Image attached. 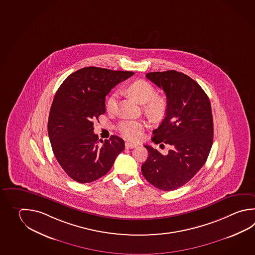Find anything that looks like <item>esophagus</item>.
<instances>
[{"label": "esophagus", "mask_w": 255, "mask_h": 255, "mask_svg": "<svg viewBox=\"0 0 255 255\" xmlns=\"http://www.w3.org/2000/svg\"><path fill=\"white\" fill-rule=\"evenodd\" d=\"M136 144H134V143H130V142H126L125 143V148L126 149H132V148H135Z\"/></svg>", "instance_id": "esophagus-1"}]
</instances>
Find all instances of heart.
Returning a JSON list of instances; mask_svg holds the SVG:
<instances>
[{
    "mask_svg": "<svg viewBox=\"0 0 255 255\" xmlns=\"http://www.w3.org/2000/svg\"><path fill=\"white\" fill-rule=\"evenodd\" d=\"M127 92L139 104H144L143 109L147 115L152 118L160 117L165 109L164 101L156 96L155 89L151 83L139 80L127 87ZM117 102V94L110 95L106 102V109L113 112L115 109ZM144 126L138 121H124L117 125L116 130L120 135L126 140H140Z\"/></svg>",
    "mask_w": 255,
    "mask_h": 255,
    "instance_id": "b5f03b06",
    "label": "heart"
}]
</instances>
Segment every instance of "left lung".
Masks as SVG:
<instances>
[{
  "label": "left lung",
  "instance_id": "obj_1",
  "mask_svg": "<svg viewBox=\"0 0 255 255\" xmlns=\"http://www.w3.org/2000/svg\"><path fill=\"white\" fill-rule=\"evenodd\" d=\"M166 94L165 117L151 140L171 145L167 155L144 145L149 156L141 165L146 180L162 191L182 187L203 166L213 145V121L207 94L194 80L176 71L146 73Z\"/></svg>",
  "mask_w": 255,
  "mask_h": 255
}]
</instances>
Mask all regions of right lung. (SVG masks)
<instances>
[{"instance_id": "add662e5", "label": "right lung", "mask_w": 255, "mask_h": 255, "mask_svg": "<svg viewBox=\"0 0 255 255\" xmlns=\"http://www.w3.org/2000/svg\"><path fill=\"white\" fill-rule=\"evenodd\" d=\"M132 72L85 67L70 74L55 94L48 119L52 151L63 171L80 183L105 175L125 150L118 136L101 141L93 121L105 114V96Z\"/></svg>"}]
</instances>
